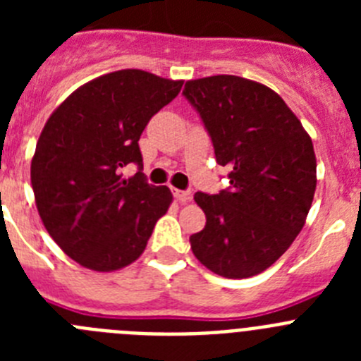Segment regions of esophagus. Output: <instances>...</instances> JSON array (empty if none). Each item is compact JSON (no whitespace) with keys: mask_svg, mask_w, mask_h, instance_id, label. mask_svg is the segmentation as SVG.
Masks as SVG:
<instances>
[{"mask_svg":"<svg viewBox=\"0 0 361 361\" xmlns=\"http://www.w3.org/2000/svg\"><path fill=\"white\" fill-rule=\"evenodd\" d=\"M173 195H175V199H177L180 204H186V202H190V200H191V193H190V191L173 190Z\"/></svg>","mask_w":361,"mask_h":361,"instance_id":"obj_1","label":"esophagus"}]
</instances>
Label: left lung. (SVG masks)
I'll return each instance as SVG.
<instances>
[{"instance_id":"8db88e82","label":"left lung","mask_w":361,"mask_h":361,"mask_svg":"<svg viewBox=\"0 0 361 361\" xmlns=\"http://www.w3.org/2000/svg\"><path fill=\"white\" fill-rule=\"evenodd\" d=\"M183 94L204 121L229 188L195 193L206 228L191 235L202 266L250 279L289 250L317 190V157L298 117L269 86L238 75L191 79Z\"/></svg>"}]
</instances>
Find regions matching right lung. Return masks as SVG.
Returning a JSON list of instances; mask_svg holds the SVG:
<instances>
[{"label": "right lung", "mask_w": 361, "mask_h": 361, "mask_svg": "<svg viewBox=\"0 0 361 361\" xmlns=\"http://www.w3.org/2000/svg\"><path fill=\"white\" fill-rule=\"evenodd\" d=\"M184 81L145 70L104 73L79 86L44 123L30 164L37 213L72 260L99 273L130 266L168 212L170 188L152 186L139 139L148 121L171 103Z\"/></svg>", "instance_id": "right-lung-1"}]
</instances>
